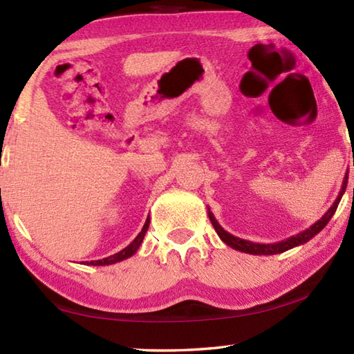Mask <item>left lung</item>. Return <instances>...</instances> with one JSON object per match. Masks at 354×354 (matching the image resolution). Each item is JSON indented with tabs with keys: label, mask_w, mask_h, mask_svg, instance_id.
Segmentation results:
<instances>
[{
	"label": "left lung",
	"mask_w": 354,
	"mask_h": 354,
	"mask_svg": "<svg viewBox=\"0 0 354 354\" xmlns=\"http://www.w3.org/2000/svg\"><path fill=\"white\" fill-rule=\"evenodd\" d=\"M347 183H348V173H345V178H344V183H342L339 194H337V198L333 202V205L327 209V213L322 216L318 222H315L310 228H307V230H304L301 232H298L297 236H292V237L286 239V240H281V242H277V243H254V242H250V240H245V239H240V237H236V236L230 234V232L225 231L219 225V222L216 221V217H214V214L212 212H209V208H208V217H209V221H212V223H213V227H214V230L217 232V236L221 237V240H222L223 243H227L228 246H231L232 250L240 251V252H246V254H252V255L281 254L284 251L292 250V248L299 246V245H304L306 242H309L310 239H313L322 228L326 227V225L330 222V219H332V217H333L337 205H339L342 194L345 193V189H347Z\"/></svg>",
	"instance_id": "left-lung-1"
}]
</instances>
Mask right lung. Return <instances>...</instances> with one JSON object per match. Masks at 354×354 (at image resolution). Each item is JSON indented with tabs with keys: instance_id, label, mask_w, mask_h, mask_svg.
<instances>
[{
	"instance_id": "add662e5",
	"label": "right lung",
	"mask_w": 354,
	"mask_h": 354,
	"mask_svg": "<svg viewBox=\"0 0 354 354\" xmlns=\"http://www.w3.org/2000/svg\"><path fill=\"white\" fill-rule=\"evenodd\" d=\"M149 223H150V217L147 216L145 227H142V230L138 232V236L132 240V243L127 245V246L124 248V250L118 251V252L114 254V255H109V257H106V259L86 261L85 265H91V266H108V265H114V263L123 261V260H126V259L132 257V255L138 251V248H140V245H141V242H142V239H145V236H146V231H147V228H149Z\"/></svg>"
}]
</instances>
